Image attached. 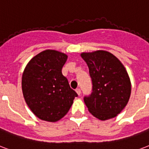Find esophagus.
Returning a JSON list of instances; mask_svg holds the SVG:
<instances>
[{
  "label": "esophagus",
  "instance_id": "34e87169",
  "mask_svg": "<svg viewBox=\"0 0 149 149\" xmlns=\"http://www.w3.org/2000/svg\"><path fill=\"white\" fill-rule=\"evenodd\" d=\"M76 91H77V93L78 94V95H80V94H81V91H80V88L76 89Z\"/></svg>",
  "mask_w": 149,
  "mask_h": 149
}]
</instances>
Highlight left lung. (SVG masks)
Listing matches in <instances>:
<instances>
[{"instance_id": "left-lung-1", "label": "left lung", "mask_w": 149, "mask_h": 149, "mask_svg": "<svg viewBox=\"0 0 149 149\" xmlns=\"http://www.w3.org/2000/svg\"><path fill=\"white\" fill-rule=\"evenodd\" d=\"M88 66L92 92L84 100L89 112L100 120L116 117L125 108L131 94V83L125 67L105 50L82 53Z\"/></svg>"}]
</instances>
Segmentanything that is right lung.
<instances>
[{
    "instance_id": "1",
    "label": "right lung",
    "mask_w": 149,
    "mask_h": 149,
    "mask_svg": "<svg viewBox=\"0 0 149 149\" xmlns=\"http://www.w3.org/2000/svg\"><path fill=\"white\" fill-rule=\"evenodd\" d=\"M68 56L47 49L30 61L22 76L25 102L38 118L55 122L65 115L73 103L77 92L61 72Z\"/></svg>"
}]
</instances>
